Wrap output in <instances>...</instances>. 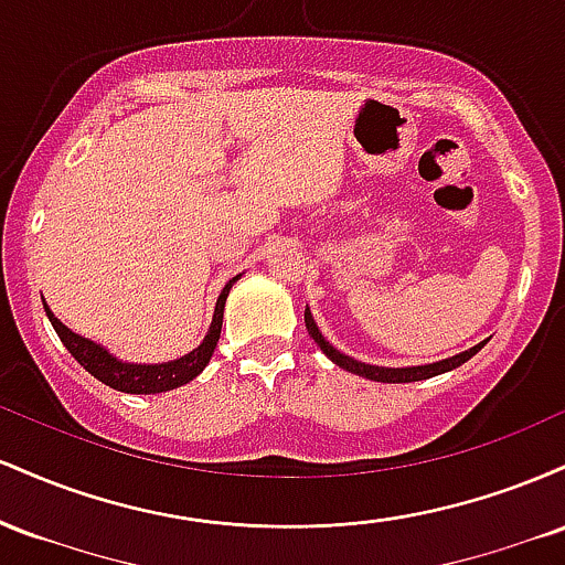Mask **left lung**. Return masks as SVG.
<instances>
[{"label":"left lung","instance_id":"obj_1","mask_svg":"<svg viewBox=\"0 0 565 565\" xmlns=\"http://www.w3.org/2000/svg\"><path fill=\"white\" fill-rule=\"evenodd\" d=\"M305 327H308V334L313 337L316 345H319L323 353H327V359H332L337 366L345 369L350 374H359V377H366V380H374V382H419V380H430L436 377V374H444V372H451V369L462 366L465 361H470L472 355L478 353L486 345L483 342H478L476 348L470 350H462V353L451 355V359H444V361H436V364H425V366H401V369H391V366H372V364H364V361H355L350 359V355L340 353L332 342L323 340L321 329L316 327L313 316H310V308H305Z\"/></svg>","mask_w":565,"mask_h":565}]
</instances>
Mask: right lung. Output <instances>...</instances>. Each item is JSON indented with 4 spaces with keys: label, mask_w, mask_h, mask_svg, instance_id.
<instances>
[{
    "label": "right lung",
    "mask_w": 565,
    "mask_h": 565,
    "mask_svg": "<svg viewBox=\"0 0 565 565\" xmlns=\"http://www.w3.org/2000/svg\"><path fill=\"white\" fill-rule=\"evenodd\" d=\"M238 278H242V274L233 276L223 287V291H220L215 316H212L210 332H206L204 342H201L199 348H193L191 353H185L183 359L164 361V364H127V361H119L116 355L108 353L106 348L97 345V342L71 332L66 323L55 319L53 310H50L47 305H44V310H47V319L53 323V329L57 332V337H61L63 345L68 348V353L74 355V359L79 361V364L87 369L95 380H100L103 385L114 387V391H121V393H132V395L167 393V391H174V387L185 385V382L196 380L199 374L204 372V366L210 364L212 353H215L217 340H220V329H223L225 300H228V291Z\"/></svg>",
    "instance_id": "right-lung-1"
}]
</instances>
